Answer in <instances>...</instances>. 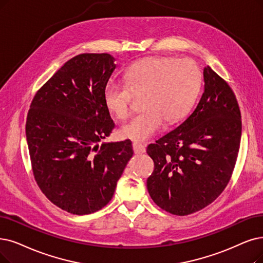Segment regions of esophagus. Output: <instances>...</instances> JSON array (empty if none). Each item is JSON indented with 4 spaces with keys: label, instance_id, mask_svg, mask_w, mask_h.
Returning a JSON list of instances; mask_svg holds the SVG:
<instances>
[{
    "label": "esophagus",
    "instance_id": "esophagus-1",
    "mask_svg": "<svg viewBox=\"0 0 263 263\" xmlns=\"http://www.w3.org/2000/svg\"><path fill=\"white\" fill-rule=\"evenodd\" d=\"M133 149H134L135 154H142L145 152V146L139 142H134Z\"/></svg>",
    "mask_w": 263,
    "mask_h": 263
}]
</instances>
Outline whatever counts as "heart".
Listing matches in <instances>:
<instances>
[{"mask_svg":"<svg viewBox=\"0 0 263 263\" xmlns=\"http://www.w3.org/2000/svg\"><path fill=\"white\" fill-rule=\"evenodd\" d=\"M126 83L109 81L103 101L118 119H125L132 109L133 93H141L142 111L121 126V138L145 141L159 133L165 120L182 119L190 111L202 85V74L190 59L155 57L142 60L125 72Z\"/></svg>","mask_w":263,"mask_h":263,"instance_id":"1","label":"heart"}]
</instances>
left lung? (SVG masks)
Returning a JSON list of instances; mask_svg holds the SVG:
<instances>
[{"mask_svg": "<svg viewBox=\"0 0 263 263\" xmlns=\"http://www.w3.org/2000/svg\"><path fill=\"white\" fill-rule=\"evenodd\" d=\"M204 92L177 127L151 143L154 171L146 180L153 202L186 216L213 203L234 170L241 136L240 112L228 83L206 66Z\"/></svg>", "mask_w": 263, "mask_h": 263, "instance_id": "8db88e82", "label": "left lung"}]
</instances>
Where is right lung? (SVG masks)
I'll return each instance as SVG.
<instances>
[{
	"instance_id": "obj_1",
	"label": "right lung",
	"mask_w": 263,
	"mask_h": 263,
	"mask_svg": "<svg viewBox=\"0 0 263 263\" xmlns=\"http://www.w3.org/2000/svg\"><path fill=\"white\" fill-rule=\"evenodd\" d=\"M115 68L109 54L73 57L30 106L26 136L35 181L52 204L73 215L106 206L134 154L130 140L99 144L114 127L103 89Z\"/></svg>"
}]
</instances>
